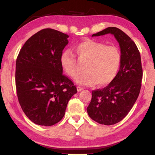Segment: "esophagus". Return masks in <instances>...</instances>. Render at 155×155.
<instances>
[{"label": "esophagus", "instance_id": "1", "mask_svg": "<svg viewBox=\"0 0 155 155\" xmlns=\"http://www.w3.org/2000/svg\"><path fill=\"white\" fill-rule=\"evenodd\" d=\"M83 90V88L82 87H81V86H78V87H77L78 91H82Z\"/></svg>", "mask_w": 155, "mask_h": 155}]
</instances>
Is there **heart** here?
Listing matches in <instances>:
<instances>
[{
	"label": "heart",
	"instance_id": "b5f03b06",
	"mask_svg": "<svg viewBox=\"0 0 155 155\" xmlns=\"http://www.w3.org/2000/svg\"><path fill=\"white\" fill-rule=\"evenodd\" d=\"M75 53L81 62H87L85 73L76 78L75 81L81 85H108L116 77L121 64L122 54L118 47L107 46L94 40H86L74 48ZM63 70L71 77L78 74V62L72 52L66 50L60 56Z\"/></svg>",
	"mask_w": 155,
	"mask_h": 155
}]
</instances>
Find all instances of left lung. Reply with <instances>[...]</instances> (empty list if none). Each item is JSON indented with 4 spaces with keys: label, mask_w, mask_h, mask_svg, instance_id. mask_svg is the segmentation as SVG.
<instances>
[{
    "label": "left lung",
    "mask_w": 155,
    "mask_h": 155,
    "mask_svg": "<svg viewBox=\"0 0 155 155\" xmlns=\"http://www.w3.org/2000/svg\"><path fill=\"white\" fill-rule=\"evenodd\" d=\"M111 33L118 41L122 54L116 77L101 90L91 91L92 96L87 111L99 124L112 125L127 116L140 92L143 70L140 51L134 41L116 27H108L92 37Z\"/></svg>",
    "instance_id": "obj_1"
}]
</instances>
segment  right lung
Returning <instances> with one entry per match:
<instances>
[{
	"label": "right lung",
	"mask_w": 155,
	"mask_h": 155,
	"mask_svg": "<svg viewBox=\"0 0 155 155\" xmlns=\"http://www.w3.org/2000/svg\"><path fill=\"white\" fill-rule=\"evenodd\" d=\"M68 35L52 28L34 34L23 45L15 64V86L22 111L36 124L50 127L64 116L68 101L77 92L63 74L60 56Z\"/></svg>",
	"instance_id": "right-lung-1"
}]
</instances>
